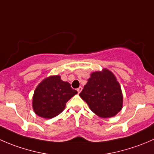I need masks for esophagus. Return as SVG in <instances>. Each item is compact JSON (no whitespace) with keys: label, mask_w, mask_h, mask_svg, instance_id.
I'll return each instance as SVG.
<instances>
[{"label":"esophagus","mask_w":154,"mask_h":154,"mask_svg":"<svg viewBox=\"0 0 154 154\" xmlns=\"http://www.w3.org/2000/svg\"><path fill=\"white\" fill-rule=\"evenodd\" d=\"M82 89H83V88H82V86H80L78 88H77V92H78V94H79V93H80V91H82Z\"/></svg>","instance_id":"esophagus-1"}]
</instances>
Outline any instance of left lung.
Returning <instances> with one entry per match:
<instances>
[{
    "mask_svg": "<svg viewBox=\"0 0 154 154\" xmlns=\"http://www.w3.org/2000/svg\"><path fill=\"white\" fill-rule=\"evenodd\" d=\"M80 96L91 111L101 118L112 117L122 109L121 86L114 74L107 69L93 72Z\"/></svg>",
    "mask_w": 154,
    "mask_h": 154,
    "instance_id": "1",
    "label": "left lung"
}]
</instances>
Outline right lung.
Instances as JSON below:
<instances>
[{
    "instance_id": "right-lung-1",
    "label": "right lung",
    "mask_w": 154,
    "mask_h": 154,
    "mask_svg": "<svg viewBox=\"0 0 154 154\" xmlns=\"http://www.w3.org/2000/svg\"><path fill=\"white\" fill-rule=\"evenodd\" d=\"M77 93L60 76H51L38 84L34 91L32 108L38 116L52 119L64 110L66 103Z\"/></svg>"
}]
</instances>
